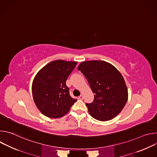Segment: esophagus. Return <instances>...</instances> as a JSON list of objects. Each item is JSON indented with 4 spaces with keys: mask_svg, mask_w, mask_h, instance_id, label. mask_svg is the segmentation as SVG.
Instances as JSON below:
<instances>
[{
    "mask_svg": "<svg viewBox=\"0 0 157 157\" xmlns=\"http://www.w3.org/2000/svg\"><path fill=\"white\" fill-rule=\"evenodd\" d=\"M79 99H81V100H82V99H83V95H82V94H81V95H80V96H79Z\"/></svg>",
    "mask_w": 157,
    "mask_h": 157,
    "instance_id": "esophagus-1",
    "label": "esophagus"
}]
</instances>
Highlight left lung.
Returning <instances> with one entry per match:
<instances>
[{
	"label": "left lung",
	"instance_id": "1",
	"mask_svg": "<svg viewBox=\"0 0 157 157\" xmlns=\"http://www.w3.org/2000/svg\"><path fill=\"white\" fill-rule=\"evenodd\" d=\"M78 70L86 78L94 99L86 103L88 111L94 119L106 121L117 116L128 99V91L121 73L104 61L82 62Z\"/></svg>",
	"mask_w": 157,
	"mask_h": 157
}]
</instances>
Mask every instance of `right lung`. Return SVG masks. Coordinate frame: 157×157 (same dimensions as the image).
Returning <instances> with one entry per match:
<instances>
[{
    "instance_id": "add662e5",
    "label": "right lung",
    "mask_w": 157,
    "mask_h": 157,
    "mask_svg": "<svg viewBox=\"0 0 157 157\" xmlns=\"http://www.w3.org/2000/svg\"><path fill=\"white\" fill-rule=\"evenodd\" d=\"M77 62L56 60L41 69L32 83L34 102L41 113L50 118H59L68 113L76 101L66 85Z\"/></svg>"
}]
</instances>
